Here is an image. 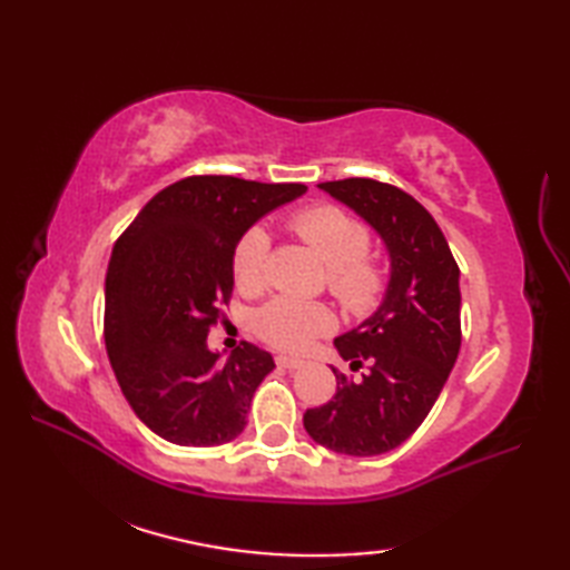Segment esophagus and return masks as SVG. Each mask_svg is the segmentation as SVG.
Segmentation results:
<instances>
[{
	"mask_svg": "<svg viewBox=\"0 0 570 570\" xmlns=\"http://www.w3.org/2000/svg\"><path fill=\"white\" fill-rule=\"evenodd\" d=\"M276 365L278 367H284V370H298V367H304L306 362L301 360V357H288V355H278L276 357Z\"/></svg>",
	"mask_w": 570,
	"mask_h": 570,
	"instance_id": "esophagus-1",
	"label": "esophagus"
}]
</instances>
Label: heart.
I'll return each instance as SVG.
<instances>
[{"instance_id":"1","label":"heart","mask_w":570,"mask_h":570,"mask_svg":"<svg viewBox=\"0 0 570 570\" xmlns=\"http://www.w3.org/2000/svg\"><path fill=\"white\" fill-rule=\"evenodd\" d=\"M292 229L328 266V288L345 311L367 313L380 304L386 278L382 266L367 257L370 229L365 223L333 205H321L298 213L292 220ZM233 272L239 292L259 294L266 288L269 237L262 227L247 229L237 242ZM254 325L269 345L301 353L318 335L331 333L335 318L328 306L282 296L269 301L257 313Z\"/></svg>"}]
</instances>
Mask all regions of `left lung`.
I'll return each instance as SVG.
<instances>
[{
    "mask_svg": "<svg viewBox=\"0 0 570 570\" xmlns=\"http://www.w3.org/2000/svg\"><path fill=\"white\" fill-rule=\"evenodd\" d=\"M355 210L384 242L390 282L380 308L335 337L360 380L333 367L337 390L308 409L304 429L345 455L394 451L439 399L460 350V269L431 213L402 188L372 178L318 184Z\"/></svg>",
    "mask_w": 570,
    "mask_h": 570,
    "instance_id": "obj_1",
    "label": "left lung"
}]
</instances>
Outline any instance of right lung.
I'll use <instances>...</instances> for the list:
<instances>
[{"instance_id":"add662e5","label":"right lung","mask_w":570,"mask_h":570,"mask_svg":"<svg viewBox=\"0 0 570 570\" xmlns=\"http://www.w3.org/2000/svg\"><path fill=\"white\" fill-rule=\"evenodd\" d=\"M304 193L301 184L190 176L156 193L115 242L105 278L107 357L129 406L164 441L208 448L245 431L274 360L252 343L220 360L208 333L233 294L242 235Z\"/></svg>"}]
</instances>
